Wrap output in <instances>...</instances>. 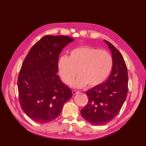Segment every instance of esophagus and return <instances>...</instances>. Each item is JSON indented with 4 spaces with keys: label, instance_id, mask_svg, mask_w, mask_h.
I'll return each mask as SVG.
<instances>
[{
    "label": "esophagus",
    "instance_id": "1",
    "mask_svg": "<svg viewBox=\"0 0 146 146\" xmlns=\"http://www.w3.org/2000/svg\"><path fill=\"white\" fill-rule=\"evenodd\" d=\"M72 93H73V95H76V94H77L78 93V91H76V90H73L72 91Z\"/></svg>",
    "mask_w": 146,
    "mask_h": 146
}]
</instances>
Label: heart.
I'll return each mask as SVG.
<instances>
[{"label":"heart","mask_w":146,"mask_h":146,"mask_svg":"<svg viewBox=\"0 0 146 146\" xmlns=\"http://www.w3.org/2000/svg\"><path fill=\"white\" fill-rule=\"evenodd\" d=\"M113 68L112 56L108 51L90 46L78 47L70 51V57L61 56L58 61V70L62 79L73 86L82 88L88 84L94 87L106 80Z\"/></svg>","instance_id":"1"}]
</instances>
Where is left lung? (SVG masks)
<instances>
[{
  "label": "left lung",
  "instance_id": "8db88e82",
  "mask_svg": "<svg viewBox=\"0 0 146 146\" xmlns=\"http://www.w3.org/2000/svg\"><path fill=\"white\" fill-rule=\"evenodd\" d=\"M111 51L113 68L106 82L86 91L87 105L81 110L84 119L93 125H104L112 120L119 113L127 97L128 75L122 54L108 41Z\"/></svg>",
  "mask_w": 146,
  "mask_h": 146
}]
</instances>
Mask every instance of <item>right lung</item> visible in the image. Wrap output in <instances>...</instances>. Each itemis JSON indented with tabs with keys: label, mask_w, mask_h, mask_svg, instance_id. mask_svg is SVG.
Wrapping results in <instances>:
<instances>
[{
	"label": "right lung",
	"mask_w": 146,
	"mask_h": 146,
	"mask_svg": "<svg viewBox=\"0 0 146 146\" xmlns=\"http://www.w3.org/2000/svg\"><path fill=\"white\" fill-rule=\"evenodd\" d=\"M73 40L68 36H44L24 59L17 82L19 102L24 112L36 122L55 120L72 97L57 73L59 54Z\"/></svg>",
	"instance_id": "right-lung-1"
}]
</instances>
